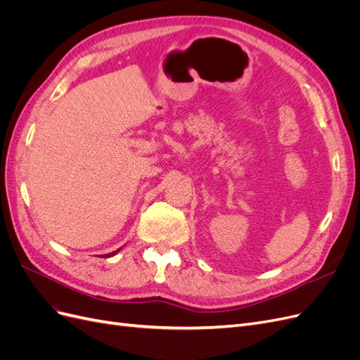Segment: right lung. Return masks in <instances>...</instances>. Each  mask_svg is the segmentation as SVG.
<instances>
[{
    "label": "right lung",
    "mask_w": 360,
    "mask_h": 360,
    "mask_svg": "<svg viewBox=\"0 0 360 360\" xmlns=\"http://www.w3.org/2000/svg\"><path fill=\"white\" fill-rule=\"evenodd\" d=\"M120 249H122V248H120ZM120 249L114 250V252H110V254H106V255H102V257H103V258H108V257H114V255H115V254L118 252V250H120Z\"/></svg>",
    "instance_id": "right-lung-1"
}]
</instances>
